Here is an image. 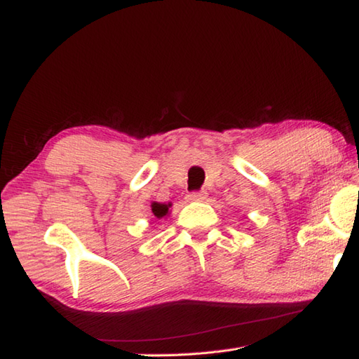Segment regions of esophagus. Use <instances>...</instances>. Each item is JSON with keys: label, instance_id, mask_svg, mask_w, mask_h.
I'll return each instance as SVG.
<instances>
[{"label": "esophagus", "instance_id": "obj_1", "mask_svg": "<svg viewBox=\"0 0 359 359\" xmlns=\"http://www.w3.org/2000/svg\"><path fill=\"white\" fill-rule=\"evenodd\" d=\"M187 199L189 202H201V201H205L207 199V193L205 191H194V193H189L187 196Z\"/></svg>", "mask_w": 359, "mask_h": 359}]
</instances>
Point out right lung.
<instances>
[{"instance_id": "add662e5", "label": "right lung", "mask_w": 359, "mask_h": 359, "mask_svg": "<svg viewBox=\"0 0 359 359\" xmlns=\"http://www.w3.org/2000/svg\"><path fill=\"white\" fill-rule=\"evenodd\" d=\"M171 203H158V202H152L151 203V210L152 215H154L157 219H162L168 215V210H170Z\"/></svg>"}]
</instances>
